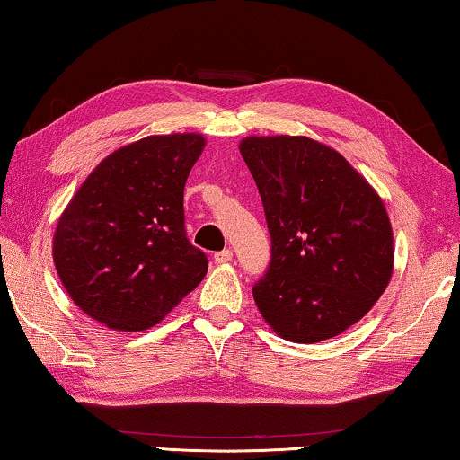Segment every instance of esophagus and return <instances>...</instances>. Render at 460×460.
<instances>
[{
  "label": "esophagus",
  "mask_w": 460,
  "mask_h": 460,
  "mask_svg": "<svg viewBox=\"0 0 460 460\" xmlns=\"http://www.w3.org/2000/svg\"><path fill=\"white\" fill-rule=\"evenodd\" d=\"M231 260H233L231 250H221V252L215 253V262L217 264H227V262H231Z\"/></svg>",
  "instance_id": "1"
}]
</instances>
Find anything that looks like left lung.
Segmentation results:
<instances>
[{
	"instance_id": "8db88e82",
	"label": "left lung",
	"mask_w": 460,
	"mask_h": 460,
	"mask_svg": "<svg viewBox=\"0 0 460 460\" xmlns=\"http://www.w3.org/2000/svg\"><path fill=\"white\" fill-rule=\"evenodd\" d=\"M270 233V264L252 287L279 337L318 342L372 310L393 277V227L382 198L337 150L305 136L239 144Z\"/></svg>"
}]
</instances>
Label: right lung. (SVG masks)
I'll list each match as a JSON object with an SVG mask.
<instances>
[{
	"instance_id": "right-lung-1",
	"label": "right lung",
	"mask_w": 460,
	"mask_h": 460,
	"mask_svg": "<svg viewBox=\"0 0 460 460\" xmlns=\"http://www.w3.org/2000/svg\"><path fill=\"white\" fill-rule=\"evenodd\" d=\"M200 134L148 136L102 159L53 235V262L86 316L146 331L194 291L208 258L186 235L183 188Z\"/></svg>"
}]
</instances>
